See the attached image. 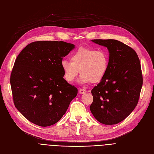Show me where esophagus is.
I'll list each match as a JSON object with an SVG mask.
<instances>
[{"mask_svg":"<svg viewBox=\"0 0 154 154\" xmlns=\"http://www.w3.org/2000/svg\"><path fill=\"white\" fill-rule=\"evenodd\" d=\"M79 92L81 94H85V92H87V91L85 90V89H83V88H80Z\"/></svg>","mask_w":154,"mask_h":154,"instance_id":"34e87169","label":"esophagus"}]
</instances>
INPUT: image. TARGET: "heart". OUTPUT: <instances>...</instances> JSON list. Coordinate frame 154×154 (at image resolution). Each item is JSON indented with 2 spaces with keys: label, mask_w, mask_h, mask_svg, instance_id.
I'll return each instance as SVG.
<instances>
[{
  "label": "heart",
  "mask_w": 154,
  "mask_h": 154,
  "mask_svg": "<svg viewBox=\"0 0 154 154\" xmlns=\"http://www.w3.org/2000/svg\"><path fill=\"white\" fill-rule=\"evenodd\" d=\"M109 56L104 50L93 48H79L70 56V61L63 59L60 66L63 77L72 82L80 72V84L99 82L106 75L109 68Z\"/></svg>",
  "instance_id": "1"
}]
</instances>
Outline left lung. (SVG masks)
Here are the masks:
<instances>
[{"label":"left lung","mask_w":154,"mask_h":154,"mask_svg":"<svg viewBox=\"0 0 154 154\" xmlns=\"http://www.w3.org/2000/svg\"><path fill=\"white\" fill-rule=\"evenodd\" d=\"M109 52L106 75L91 91L90 109L94 117L105 125L122 122L138 103L143 78L140 60L132 48L114 39H94Z\"/></svg>","instance_id":"8db88e82"}]
</instances>
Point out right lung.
I'll return each mask as SVG.
<instances>
[{"label": "right lung", "mask_w": 154, "mask_h": 154, "mask_svg": "<svg viewBox=\"0 0 154 154\" xmlns=\"http://www.w3.org/2000/svg\"><path fill=\"white\" fill-rule=\"evenodd\" d=\"M75 48L63 41H37L15 59L11 85L15 107L32 123L47 127L59 121L77 88L63 77L60 63Z\"/></svg>", "instance_id": "right-lung-1"}]
</instances>
